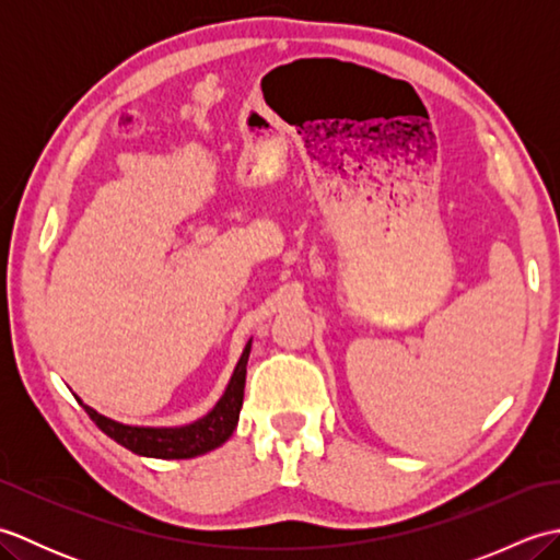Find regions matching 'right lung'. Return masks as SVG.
<instances>
[{"mask_svg":"<svg viewBox=\"0 0 560 560\" xmlns=\"http://www.w3.org/2000/svg\"><path fill=\"white\" fill-rule=\"evenodd\" d=\"M249 349H253V339L245 343L241 361H237L229 387L217 401V407L187 425H127L86 407L81 399L79 404L105 435H110L122 447L132 450L135 455L156 459H192L207 455V452L221 447L233 435L237 419H241Z\"/></svg>","mask_w":560,"mask_h":560,"instance_id":"right-lung-1","label":"right lung"}]
</instances>
